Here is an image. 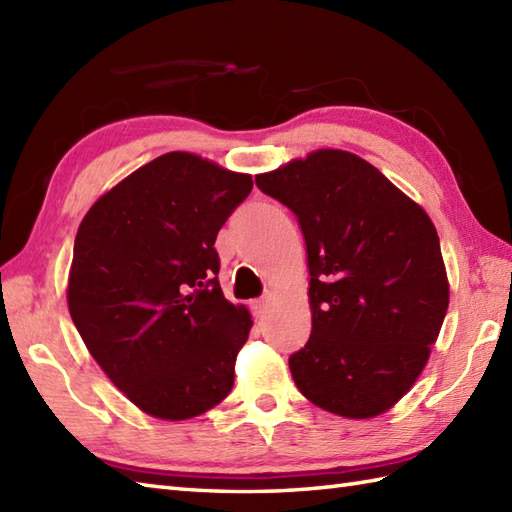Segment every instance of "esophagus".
Returning a JSON list of instances; mask_svg holds the SVG:
<instances>
[{
    "instance_id": "obj_1",
    "label": "esophagus",
    "mask_w": 512,
    "mask_h": 512,
    "mask_svg": "<svg viewBox=\"0 0 512 512\" xmlns=\"http://www.w3.org/2000/svg\"><path fill=\"white\" fill-rule=\"evenodd\" d=\"M250 308H253V314H255L257 319H262L264 314H266V310H268V299L266 297L255 299L253 303H250Z\"/></svg>"
}]
</instances>
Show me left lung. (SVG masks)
<instances>
[{"label": "left lung", "instance_id": "obj_1", "mask_svg": "<svg viewBox=\"0 0 512 512\" xmlns=\"http://www.w3.org/2000/svg\"><path fill=\"white\" fill-rule=\"evenodd\" d=\"M295 213L306 239L312 332L288 358L314 405L374 418L427 365L449 281L429 215L350 151L319 149L255 178Z\"/></svg>", "mask_w": 512, "mask_h": 512}]
</instances>
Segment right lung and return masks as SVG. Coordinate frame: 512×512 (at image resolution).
<instances>
[{
	"label": "right lung",
	"instance_id": "right-lung-1",
	"mask_svg": "<svg viewBox=\"0 0 512 512\" xmlns=\"http://www.w3.org/2000/svg\"><path fill=\"white\" fill-rule=\"evenodd\" d=\"M250 189L246 173L171 151L83 217L70 317L107 378L149 416L195 418L233 389L253 321L222 295L215 237Z\"/></svg>",
	"mask_w": 512,
	"mask_h": 512
}]
</instances>
